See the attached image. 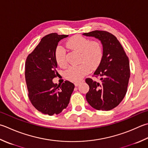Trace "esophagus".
<instances>
[{
  "instance_id": "esophagus-1",
  "label": "esophagus",
  "mask_w": 148,
  "mask_h": 148,
  "mask_svg": "<svg viewBox=\"0 0 148 148\" xmlns=\"http://www.w3.org/2000/svg\"><path fill=\"white\" fill-rule=\"evenodd\" d=\"M81 83L80 82H75V83H74V85L76 86H77L78 85H79V83Z\"/></svg>"
}]
</instances>
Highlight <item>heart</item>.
I'll use <instances>...</instances> for the list:
<instances>
[{
	"label": "heart",
	"instance_id": "1",
	"mask_svg": "<svg viewBox=\"0 0 148 148\" xmlns=\"http://www.w3.org/2000/svg\"><path fill=\"white\" fill-rule=\"evenodd\" d=\"M66 45L72 50L80 53L81 64L71 66L65 72V76L72 82H77L88 74L91 69L97 68L103 57V47L99 42L91 41L87 38L81 35L71 37L66 42ZM56 62L60 66H67L66 52L62 46L58 45L54 53Z\"/></svg>",
	"mask_w": 148,
	"mask_h": 148
}]
</instances>
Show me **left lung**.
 Returning a JSON list of instances; mask_svg holds the SVG:
<instances>
[{"instance_id": "left-lung-1", "label": "left lung", "mask_w": 148, "mask_h": 148, "mask_svg": "<svg viewBox=\"0 0 148 148\" xmlns=\"http://www.w3.org/2000/svg\"><path fill=\"white\" fill-rule=\"evenodd\" d=\"M83 34L99 39L103 48L102 61L94 74L99 82L85 79L90 88L86 101L97 110H110L119 105L126 94L130 77L129 59L117 38L108 32L96 30Z\"/></svg>"}]
</instances>
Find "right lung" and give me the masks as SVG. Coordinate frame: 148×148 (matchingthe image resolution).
<instances>
[{"label":"right lung","mask_w":148,"mask_h":148,"mask_svg":"<svg viewBox=\"0 0 148 148\" xmlns=\"http://www.w3.org/2000/svg\"><path fill=\"white\" fill-rule=\"evenodd\" d=\"M68 35L51 33L43 37L28 55L25 77L28 97L33 106L43 114H58L68 106L74 85L65 81L62 85L53 82L58 73L54 53L58 42Z\"/></svg>","instance_id":"obj_1"}]
</instances>
